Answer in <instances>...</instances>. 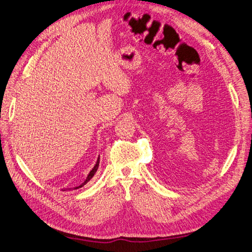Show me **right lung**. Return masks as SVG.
<instances>
[{
    "instance_id": "add662e5",
    "label": "right lung",
    "mask_w": 252,
    "mask_h": 252,
    "mask_svg": "<svg viewBox=\"0 0 252 252\" xmlns=\"http://www.w3.org/2000/svg\"><path fill=\"white\" fill-rule=\"evenodd\" d=\"M99 162H100V157H98V158H97V162H95V164H94V168L93 170H91L90 172H89V174H88V176H87V178L85 180V182L82 183V184H80V185H78V186H76V187H74V189H81L82 186H85L87 183H88L91 178L94 177V175L95 174V172H97V170H98V167H99ZM63 190H65V189H63Z\"/></svg>"
}]
</instances>
